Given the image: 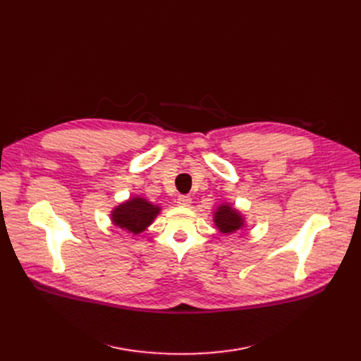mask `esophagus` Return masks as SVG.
Returning <instances> with one entry per match:
<instances>
[{
	"label": "esophagus",
	"mask_w": 361,
	"mask_h": 361,
	"mask_svg": "<svg viewBox=\"0 0 361 361\" xmlns=\"http://www.w3.org/2000/svg\"><path fill=\"white\" fill-rule=\"evenodd\" d=\"M177 200H178L177 203L180 206H190V203H192V197L190 196H180Z\"/></svg>",
	"instance_id": "obj_1"
}]
</instances>
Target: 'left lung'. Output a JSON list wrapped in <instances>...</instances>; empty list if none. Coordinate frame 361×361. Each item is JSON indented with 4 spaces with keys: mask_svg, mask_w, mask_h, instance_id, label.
I'll use <instances>...</instances> for the list:
<instances>
[{
    "mask_svg": "<svg viewBox=\"0 0 361 361\" xmlns=\"http://www.w3.org/2000/svg\"><path fill=\"white\" fill-rule=\"evenodd\" d=\"M214 222L222 234H233L244 226L243 215L228 203H222L215 211Z\"/></svg>",
    "mask_w": 361,
    "mask_h": 361,
    "instance_id": "1",
    "label": "left lung"
}]
</instances>
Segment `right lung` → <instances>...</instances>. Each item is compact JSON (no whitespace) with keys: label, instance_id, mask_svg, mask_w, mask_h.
Masks as SVG:
<instances>
[{"label":"right lung","instance_id":"right-lung-1","mask_svg":"<svg viewBox=\"0 0 361 361\" xmlns=\"http://www.w3.org/2000/svg\"><path fill=\"white\" fill-rule=\"evenodd\" d=\"M161 212V207L152 204L145 197H131L127 202L114 207L111 221L121 230L133 234L143 233Z\"/></svg>","mask_w":361,"mask_h":361}]
</instances>
